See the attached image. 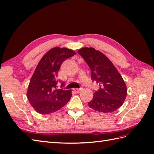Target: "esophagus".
<instances>
[{
	"mask_svg": "<svg viewBox=\"0 0 154 154\" xmlns=\"http://www.w3.org/2000/svg\"><path fill=\"white\" fill-rule=\"evenodd\" d=\"M82 90V88H74L73 89L74 91L76 93H79Z\"/></svg>",
	"mask_w": 154,
	"mask_h": 154,
	"instance_id": "esophagus-1",
	"label": "esophagus"
}]
</instances>
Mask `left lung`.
Wrapping results in <instances>:
<instances>
[{
	"mask_svg": "<svg viewBox=\"0 0 154 154\" xmlns=\"http://www.w3.org/2000/svg\"><path fill=\"white\" fill-rule=\"evenodd\" d=\"M77 53L85 59L91 70V78L100 85L88 103L100 112H111L123 105L128 88L122 75L112 62L93 47H83Z\"/></svg>",
	"mask_w": 154,
	"mask_h": 154,
	"instance_id": "8db88e82",
	"label": "left lung"
}]
</instances>
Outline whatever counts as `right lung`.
I'll return each instance as SVG.
<instances>
[{
    "label": "right lung",
    "instance_id": "1",
    "mask_svg": "<svg viewBox=\"0 0 154 154\" xmlns=\"http://www.w3.org/2000/svg\"><path fill=\"white\" fill-rule=\"evenodd\" d=\"M75 54L72 49L56 47L39 60L26 92L29 101L37 112L47 115L56 112L69 101L72 90L57 89V77L62 63Z\"/></svg>",
    "mask_w": 154,
    "mask_h": 154
}]
</instances>
